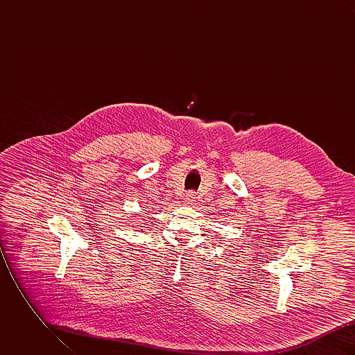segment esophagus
<instances>
[{
	"label": "esophagus",
	"mask_w": 355,
	"mask_h": 355,
	"mask_svg": "<svg viewBox=\"0 0 355 355\" xmlns=\"http://www.w3.org/2000/svg\"><path fill=\"white\" fill-rule=\"evenodd\" d=\"M194 201H196V194L193 191H189L186 194L185 198H184V202L187 203V205H191Z\"/></svg>",
	"instance_id": "34e87169"
}]
</instances>
